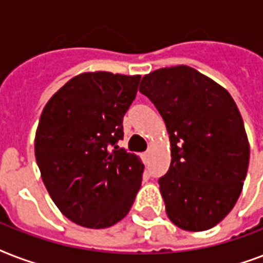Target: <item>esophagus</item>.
<instances>
[{
  "instance_id": "34e87169",
  "label": "esophagus",
  "mask_w": 263,
  "mask_h": 263,
  "mask_svg": "<svg viewBox=\"0 0 263 263\" xmlns=\"http://www.w3.org/2000/svg\"><path fill=\"white\" fill-rule=\"evenodd\" d=\"M148 158H150V150H148V152H146V153H143V154H142V160H143L144 162H147Z\"/></svg>"
}]
</instances>
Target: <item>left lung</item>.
Returning a JSON list of instances; mask_svg holds the SVG:
<instances>
[{"mask_svg":"<svg viewBox=\"0 0 263 263\" xmlns=\"http://www.w3.org/2000/svg\"><path fill=\"white\" fill-rule=\"evenodd\" d=\"M165 121L171 166L160 183L169 220L184 231L216 227L243 190L250 144L228 91L187 65L161 68L140 82Z\"/></svg>","mask_w":263,"mask_h":263,"instance_id":"8db88e82","label":"left lung"}]
</instances>
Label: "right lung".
<instances>
[{
	"label": "right lung",
	"instance_id": "right-lung-1",
	"mask_svg": "<svg viewBox=\"0 0 263 263\" xmlns=\"http://www.w3.org/2000/svg\"><path fill=\"white\" fill-rule=\"evenodd\" d=\"M139 80L140 75L84 72L43 107L35 134L36 164L55 206L75 224L111 227L135 200L144 165L117 142Z\"/></svg>",
	"mask_w": 263,
	"mask_h": 263
}]
</instances>
